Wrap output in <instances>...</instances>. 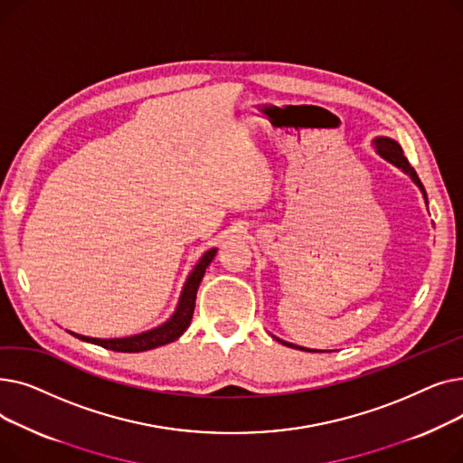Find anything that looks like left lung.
<instances>
[{"mask_svg": "<svg viewBox=\"0 0 463 463\" xmlns=\"http://www.w3.org/2000/svg\"><path fill=\"white\" fill-rule=\"evenodd\" d=\"M373 148H375V152H377L384 161H388V163H392L394 166H398V168L402 170V173H405L412 182L417 184V187L420 189L422 197H424V203H426V206H428L426 189H424L422 182L419 180V176H417V173H415V168H412V166L409 165L407 157L403 156L402 146H400L394 138H388V137H377V138H373ZM272 337H274V339H278L279 344H283V345L290 347V349H300V351H307V353H328V351H321V349H306V347H300V345H295V344H288V342H283V339H279V337H276V335H272Z\"/></svg>", "mask_w": 463, "mask_h": 463, "instance_id": "8db88e82", "label": "left lung"}]
</instances>
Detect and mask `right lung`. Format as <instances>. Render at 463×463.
I'll use <instances>...</instances> for the list:
<instances>
[{
  "instance_id": "1",
  "label": "right lung",
  "mask_w": 463,
  "mask_h": 463,
  "mask_svg": "<svg viewBox=\"0 0 463 463\" xmlns=\"http://www.w3.org/2000/svg\"><path fill=\"white\" fill-rule=\"evenodd\" d=\"M215 253H217V248H210L208 251H204L201 255L199 262L193 266V270L189 272V276L182 287L178 304H176L173 315H170L165 323H161L150 330H146V332L126 335V337H90V335H82V334L71 332V330H67V332L71 335L82 339V342L101 345L105 349L118 351V353H142V351H150V349L175 342V339H178L187 330V326L191 323L199 285L204 278L208 264L215 257Z\"/></svg>"
}]
</instances>
